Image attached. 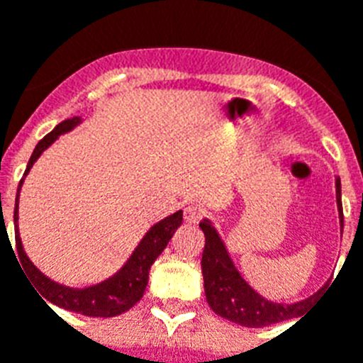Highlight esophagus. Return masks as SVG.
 <instances>
[{"label": "esophagus", "instance_id": "1", "mask_svg": "<svg viewBox=\"0 0 363 363\" xmlns=\"http://www.w3.org/2000/svg\"><path fill=\"white\" fill-rule=\"evenodd\" d=\"M203 211L200 206H194V203H191V206H187V208L184 209V217H185V223L189 224H196L200 223V218H202Z\"/></svg>", "mask_w": 363, "mask_h": 363}]
</instances>
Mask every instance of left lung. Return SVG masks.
Listing matches in <instances>:
<instances>
[{"mask_svg": "<svg viewBox=\"0 0 363 363\" xmlns=\"http://www.w3.org/2000/svg\"><path fill=\"white\" fill-rule=\"evenodd\" d=\"M337 193V208H340L341 228H343V206H341V184L340 178L336 179ZM203 235H206V247L202 254V274H203V289L206 298L211 310L217 315L235 323V325L248 326V328H262V326L274 325V323L287 321L291 317H296L313 302L317 295L310 296L306 301L284 306L277 302L265 301L263 296L257 295L252 287L248 286L233 267L232 259L224 242L220 241L218 233L211 226L209 220L200 223Z\"/></svg>", "mask_w": 363, "mask_h": 363, "instance_id": "left-lung-1", "label": "left lung"}]
</instances>
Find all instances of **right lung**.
Segmentation results:
<instances>
[{
    "instance_id": "1",
    "label": "right lung",
    "mask_w": 363,
    "mask_h": 363,
    "mask_svg": "<svg viewBox=\"0 0 363 363\" xmlns=\"http://www.w3.org/2000/svg\"><path fill=\"white\" fill-rule=\"evenodd\" d=\"M79 116H72V118H68V121L61 122V124L57 125L52 133H48L38 143L37 148L33 150L31 160L27 163V169L23 172V176L29 172L33 163L40 157L42 152L52 145L59 135L70 131L74 125L79 124ZM22 182L18 185V194H20V189H22ZM18 194L16 203H14V235H16L18 257L22 262L23 271L29 274V278L33 280V286L37 287L38 293L46 301H50L55 306L65 308V310L70 311H77V313L86 317H115L128 311L130 308H133L143 298V295H145L152 263L163 252L164 247L169 245L174 232L179 228L182 220H184V213L176 211L174 215H170V217L163 218L157 224H154L150 228V232L145 235V239L139 242V247L135 248V252L131 254L128 263H125L121 271L116 272L115 277H111L106 282L96 284L92 287L74 289V287L61 286V284L53 282L48 277H44L33 265L31 259L26 256V252H23L22 239L18 235Z\"/></svg>"
}]
</instances>
